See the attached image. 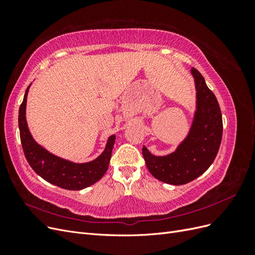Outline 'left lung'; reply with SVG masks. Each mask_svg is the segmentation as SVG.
Returning <instances> with one entry per match:
<instances>
[{"mask_svg":"<svg viewBox=\"0 0 255 255\" xmlns=\"http://www.w3.org/2000/svg\"><path fill=\"white\" fill-rule=\"evenodd\" d=\"M197 90V107L187 137L174 152L156 156L145 148L142 155L150 173L157 180L183 185L203 174L217 155L222 138V115L217 99L197 69H191Z\"/></svg>","mask_w":255,"mask_h":255,"instance_id":"obj_1","label":"left lung"}]
</instances>
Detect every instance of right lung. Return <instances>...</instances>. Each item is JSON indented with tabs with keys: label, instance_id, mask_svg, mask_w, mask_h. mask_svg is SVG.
Returning <instances> with one entry per match:
<instances>
[{
	"label": "right lung",
	"instance_id": "right-lung-1",
	"mask_svg": "<svg viewBox=\"0 0 255 255\" xmlns=\"http://www.w3.org/2000/svg\"><path fill=\"white\" fill-rule=\"evenodd\" d=\"M29 86L19 109L21 143L29 166L43 180L64 189L81 190L97 183L109 168L116 136H110L101 155L88 163L76 164L54 155L34 140L27 128L25 109Z\"/></svg>",
	"mask_w": 255,
	"mask_h": 255
}]
</instances>
